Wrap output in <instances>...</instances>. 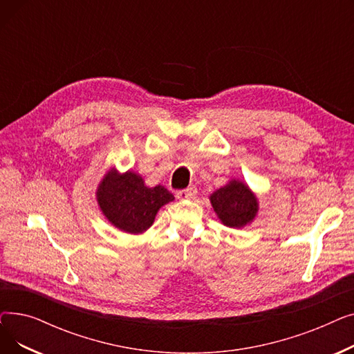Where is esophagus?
<instances>
[{"label":"esophagus","instance_id":"34e87169","mask_svg":"<svg viewBox=\"0 0 354 354\" xmlns=\"http://www.w3.org/2000/svg\"><path fill=\"white\" fill-rule=\"evenodd\" d=\"M196 194H198V189L195 187H189L183 191H178L176 198L178 199H194L196 196Z\"/></svg>","mask_w":354,"mask_h":354}]
</instances>
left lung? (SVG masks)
Wrapping results in <instances>:
<instances>
[{
	"mask_svg": "<svg viewBox=\"0 0 354 354\" xmlns=\"http://www.w3.org/2000/svg\"><path fill=\"white\" fill-rule=\"evenodd\" d=\"M211 205L225 227L244 228L255 219L259 203L248 185L239 179H231L209 196Z\"/></svg>",
	"mask_w": 354,
	"mask_h": 354,
	"instance_id": "obj_1",
	"label": "left lung"
}]
</instances>
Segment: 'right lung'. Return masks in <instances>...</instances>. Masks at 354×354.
I'll use <instances>...</instances> for the list:
<instances>
[{
    "mask_svg": "<svg viewBox=\"0 0 354 354\" xmlns=\"http://www.w3.org/2000/svg\"><path fill=\"white\" fill-rule=\"evenodd\" d=\"M96 199L111 225L136 235L151 228L158 211L175 196L162 185L147 187L139 174H122L113 166L100 180Z\"/></svg>",
    "mask_w": 354,
    "mask_h": 354,
    "instance_id": "obj_1",
    "label": "right lung"
}]
</instances>
